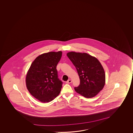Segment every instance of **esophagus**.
Wrapping results in <instances>:
<instances>
[{
  "instance_id": "obj_1",
  "label": "esophagus",
  "mask_w": 133,
  "mask_h": 133,
  "mask_svg": "<svg viewBox=\"0 0 133 133\" xmlns=\"http://www.w3.org/2000/svg\"><path fill=\"white\" fill-rule=\"evenodd\" d=\"M66 83H72V81H71V80L70 79V80H69L68 81H67Z\"/></svg>"
}]
</instances>
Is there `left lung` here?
Returning <instances> with one entry per match:
<instances>
[{
	"label": "left lung",
	"instance_id": "8db88e82",
	"mask_svg": "<svg viewBox=\"0 0 133 133\" xmlns=\"http://www.w3.org/2000/svg\"><path fill=\"white\" fill-rule=\"evenodd\" d=\"M67 56L76 68L80 80L75 91L86 98L93 97L104 87V70L96 57L86 53L70 52Z\"/></svg>",
	"mask_w": 133,
	"mask_h": 133
}]
</instances>
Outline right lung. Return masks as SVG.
Instances as JSON below:
<instances>
[{
	"label": "right lung",
	"mask_w": 133,
	"mask_h": 133,
	"mask_svg": "<svg viewBox=\"0 0 133 133\" xmlns=\"http://www.w3.org/2000/svg\"><path fill=\"white\" fill-rule=\"evenodd\" d=\"M62 52H50L40 55L31 63L26 76L30 94L41 102H49L58 96L63 82L58 78L57 64Z\"/></svg>",
	"instance_id": "obj_1"
}]
</instances>
